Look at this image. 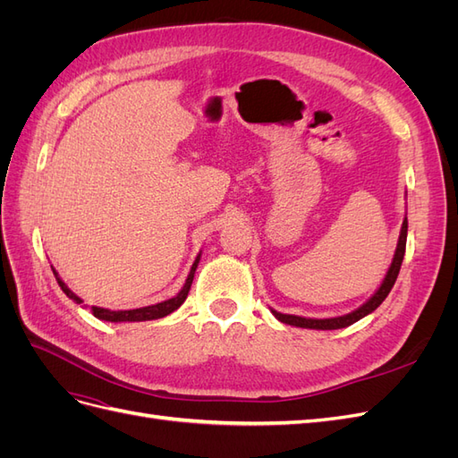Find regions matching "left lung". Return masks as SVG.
<instances>
[{"label":"left lung","instance_id":"obj_1","mask_svg":"<svg viewBox=\"0 0 458 458\" xmlns=\"http://www.w3.org/2000/svg\"><path fill=\"white\" fill-rule=\"evenodd\" d=\"M405 244H407V216L403 219V225H401V233H399V241H397V248H395V254H394V259H392V266H390V269H387L380 288L363 303L361 308H357L355 311H352L348 315H342V317H330V318H306V317H298V315L279 313L275 310H271V313L276 318H279L281 323L300 327V328H315V330H336V328H344V327H350V325L357 323L359 318H363V317H367L369 313L377 310L380 303L386 300V296L390 294V290L395 284V279L399 275L401 263H403Z\"/></svg>","mask_w":458,"mask_h":458}]
</instances>
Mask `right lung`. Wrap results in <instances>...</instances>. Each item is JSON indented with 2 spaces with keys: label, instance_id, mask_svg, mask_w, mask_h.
<instances>
[{
  "label": "right lung",
  "instance_id": "obj_1",
  "mask_svg": "<svg viewBox=\"0 0 458 458\" xmlns=\"http://www.w3.org/2000/svg\"><path fill=\"white\" fill-rule=\"evenodd\" d=\"M199 261H200V254L197 256L195 263H192V267H191V271H189V276H187V281H185L183 288L179 290V293H177L174 298H170V300L155 303V306L140 308V310L113 311V310H105V308H97V306H91L89 310H91V313H93L97 318H101V321H110V323H135V321H152V318H162V317H165V315L174 313V311L185 301V298H187V294H189V290H191V284H192V279H195V271H197V267H199ZM51 269H53V267H51ZM53 275H55V279H57L61 290H63V293H64L68 298L74 300L76 303L84 301V300H80V298L72 293V290L63 283L59 273L55 271V269H53Z\"/></svg>",
  "mask_w": 458,
  "mask_h": 458
}]
</instances>
